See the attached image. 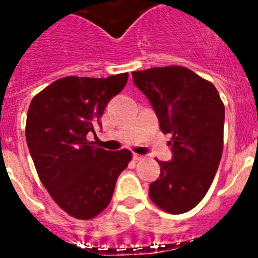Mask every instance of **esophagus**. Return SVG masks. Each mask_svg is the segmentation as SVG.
<instances>
[{"mask_svg":"<svg viewBox=\"0 0 258 258\" xmlns=\"http://www.w3.org/2000/svg\"><path fill=\"white\" fill-rule=\"evenodd\" d=\"M133 159L135 160V161H139V160L143 159V156L139 155V153H134V155H133Z\"/></svg>","mask_w":258,"mask_h":258,"instance_id":"1","label":"esophagus"}]
</instances>
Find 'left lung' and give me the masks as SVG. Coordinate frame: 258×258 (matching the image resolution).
Masks as SVG:
<instances>
[{"label": "left lung", "mask_w": 258, "mask_h": 258, "mask_svg": "<svg viewBox=\"0 0 258 258\" xmlns=\"http://www.w3.org/2000/svg\"><path fill=\"white\" fill-rule=\"evenodd\" d=\"M133 80L170 134L172 160L157 161L160 176L149 198L169 214L190 211L206 196L223 152L224 105L215 86L185 68L172 66L133 72Z\"/></svg>", "instance_id": "left-lung-1"}]
</instances>
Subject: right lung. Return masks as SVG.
Returning <instances> with one entry per match:
<instances>
[{"label": "right lung", "mask_w": 258, "mask_h": 258, "mask_svg": "<svg viewBox=\"0 0 258 258\" xmlns=\"http://www.w3.org/2000/svg\"><path fill=\"white\" fill-rule=\"evenodd\" d=\"M128 73L90 79L69 76L36 94L26 120V140L38 176L67 214L92 219L109 206L116 178L131 161L128 149L97 148L86 136L101 127V116Z\"/></svg>", "instance_id": "obj_1"}]
</instances>
